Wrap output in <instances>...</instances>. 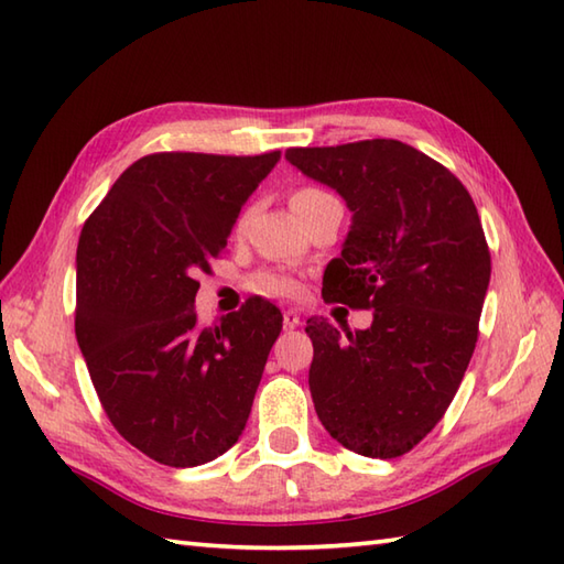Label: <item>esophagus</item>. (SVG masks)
I'll return each mask as SVG.
<instances>
[{
    "mask_svg": "<svg viewBox=\"0 0 564 564\" xmlns=\"http://www.w3.org/2000/svg\"><path fill=\"white\" fill-rule=\"evenodd\" d=\"M301 325V315L295 313V310H285L283 313V329H295Z\"/></svg>",
    "mask_w": 564,
    "mask_h": 564,
    "instance_id": "1",
    "label": "esophagus"
}]
</instances>
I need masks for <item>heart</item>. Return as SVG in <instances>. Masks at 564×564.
I'll return each instance as SVG.
<instances>
[{
	"label": "heart",
	"mask_w": 564,
	"mask_h": 564,
	"mask_svg": "<svg viewBox=\"0 0 564 564\" xmlns=\"http://www.w3.org/2000/svg\"><path fill=\"white\" fill-rule=\"evenodd\" d=\"M329 194L319 188H301L293 194V210H301L305 206H313V203L327 198ZM251 289L263 293V295H293L297 291V281L293 279L291 273L285 271H259L254 279H251Z\"/></svg>",
	"instance_id": "obj_1"
}]
</instances>
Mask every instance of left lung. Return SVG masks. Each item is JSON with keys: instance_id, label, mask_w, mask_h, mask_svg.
Listing matches in <instances>:
<instances>
[{"instance_id": "1", "label": "left lung", "mask_w": 564, "mask_h": 564, "mask_svg": "<svg viewBox=\"0 0 564 564\" xmlns=\"http://www.w3.org/2000/svg\"><path fill=\"white\" fill-rule=\"evenodd\" d=\"M285 160L354 213L322 297L373 310L368 329L310 317V392L322 426L366 458L412 451L470 364L492 273L480 215L446 166L400 140L291 148Z\"/></svg>"}]
</instances>
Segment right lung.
I'll return each instance as SVG.
<instances>
[{
	"instance_id": "1",
	"label": "right lung",
	"mask_w": 564,
	"mask_h": 564,
	"mask_svg": "<svg viewBox=\"0 0 564 564\" xmlns=\"http://www.w3.org/2000/svg\"><path fill=\"white\" fill-rule=\"evenodd\" d=\"M281 152H158L116 178L77 245L75 334L106 416L152 460L194 467L242 436L283 317L263 297L203 327L194 301Z\"/></svg>"
}]
</instances>
